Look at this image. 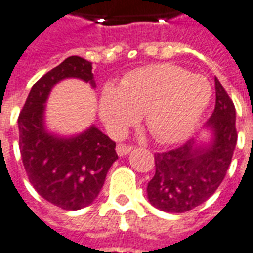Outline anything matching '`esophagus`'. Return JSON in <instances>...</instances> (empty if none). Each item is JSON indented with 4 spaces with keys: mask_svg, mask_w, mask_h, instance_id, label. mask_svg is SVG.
I'll list each match as a JSON object with an SVG mask.
<instances>
[{
    "mask_svg": "<svg viewBox=\"0 0 253 253\" xmlns=\"http://www.w3.org/2000/svg\"><path fill=\"white\" fill-rule=\"evenodd\" d=\"M117 154L120 157H125L126 154H129L132 150H133V147L132 146H126V144H117Z\"/></svg>",
    "mask_w": 253,
    "mask_h": 253,
    "instance_id": "1",
    "label": "esophagus"
}]
</instances>
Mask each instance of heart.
<instances>
[{
  "mask_svg": "<svg viewBox=\"0 0 253 253\" xmlns=\"http://www.w3.org/2000/svg\"><path fill=\"white\" fill-rule=\"evenodd\" d=\"M211 85L200 75L180 66L155 64L126 73L120 87L106 84L99 116L113 135H123L144 113L152 136L161 143L184 140L209 105Z\"/></svg>",
  "mask_w": 253,
  "mask_h": 253,
  "instance_id": "b5f03b06",
  "label": "heart"
}]
</instances>
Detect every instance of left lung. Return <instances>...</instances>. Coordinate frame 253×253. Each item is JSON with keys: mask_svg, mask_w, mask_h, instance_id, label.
Instances as JSON below:
<instances>
[{"mask_svg": "<svg viewBox=\"0 0 253 253\" xmlns=\"http://www.w3.org/2000/svg\"><path fill=\"white\" fill-rule=\"evenodd\" d=\"M209 140L191 139L155 154V175L147 185L150 203L165 212H185L215 192L226 175L237 143L236 109L215 78V109L204 125Z\"/></svg>", "mask_w": 253, "mask_h": 253, "instance_id": "left-lung-1", "label": "left lung"}]
</instances>
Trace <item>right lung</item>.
<instances>
[{
  "instance_id": "1",
  "label": "right lung",
  "mask_w": 253,
  "mask_h": 253,
  "mask_svg": "<svg viewBox=\"0 0 253 253\" xmlns=\"http://www.w3.org/2000/svg\"><path fill=\"white\" fill-rule=\"evenodd\" d=\"M71 78L96 87L92 64L78 55L68 57L43 75L34 84L17 120L19 147L35 191L60 209L80 210L98 198L118 155L116 143L95 125L71 136L47 129V98L55 84Z\"/></svg>"
}]
</instances>
